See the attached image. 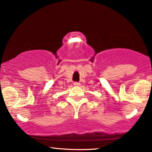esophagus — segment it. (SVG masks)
I'll list each match as a JSON object with an SVG mask.
<instances>
[{
    "label": "esophagus",
    "instance_id": "34e87169",
    "mask_svg": "<svg viewBox=\"0 0 152 152\" xmlns=\"http://www.w3.org/2000/svg\"><path fill=\"white\" fill-rule=\"evenodd\" d=\"M73 84H74V86H80V82H75Z\"/></svg>",
    "mask_w": 152,
    "mask_h": 152
}]
</instances>
